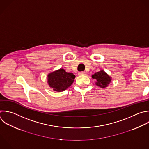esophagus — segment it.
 I'll use <instances>...</instances> for the list:
<instances>
[{"instance_id":"1","label":"esophagus","mask_w":149,"mask_h":149,"mask_svg":"<svg viewBox=\"0 0 149 149\" xmlns=\"http://www.w3.org/2000/svg\"><path fill=\"white\" fill-rule=\"evenodd\" d=\"M79 75H85V74H86V72H80L79 73Z\"/></svg>"}]
</instances>
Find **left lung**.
<instances>
[{"label":"left lung","instance_id":"obj_1","mask_svg":"<svg viewBox=\"0 0 149 149\" xmlns=\"http://www.w3.org/2000/svg\"><path fill=\"white\" fill-rule=\"evenodd\" d=\"M92 78L97 80L95 84L101 88L107 87L111 81V77L102 70L93 74Z\"/></svg>","mask_w":149,"mask_h":149}]
</instances>
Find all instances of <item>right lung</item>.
<instances>
[{"label": "right lung", "mask_w": 149, "mask_h": 149, "mask_svg": "<svg viewBox=\"0 0 149 149\" xmlns=\"http://www.w3.org/2000/svg\"><path fill=\"white\" fill-rule=\"evenodd\" d=\"M48 84L54 91L61 92L66 90L74 81L75 75L60 69L48 74Z\"/></svg>", "instance_id": "1"}]
</instances>
